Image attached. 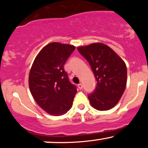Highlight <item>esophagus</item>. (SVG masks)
<instances>
[{
    "instance_id": "1",
    "label": "esophagus",
    "mask_w": 148,
    "mask_h": 148,
    "mask_svg": "<svg viewBox=\"0 0 148 148\" xmlns=\"http://www.w3.org/2000/svg\"><path fill=\"white\" fill-rule=\"evenodd\" d=\"M78 88H79L80 90H81V89H82V88H83V85L81 84H78Z\"/></svg>"
}]
</instances>
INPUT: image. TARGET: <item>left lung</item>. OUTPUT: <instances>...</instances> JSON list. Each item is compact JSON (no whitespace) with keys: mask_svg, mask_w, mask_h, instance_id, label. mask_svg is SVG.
I'll list each match as a JSON object with an SVG mask.
<instances>
[{"mask_svg":"<svg viewBox=\"0 0 148 148\" xmlns=\"http://www.w3.org/2000/svg\"><path fill=\"white\" fill-rule=\"evenodd\" d=\"M77 49L88 61L96 78L95 90L88 96L91 106L98 111L113 108L126 88L125 62L108 46L99 42L79 47Z\"/></svg>","mask_w":148,"mask_h":148,"instance_id":"obj_1","label":"left lung"}]
</instances>
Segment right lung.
<instances>
[{"label": "right lung", "mask_w": 148, "mask_h": 148, "mask_svg": "<svg viewBox=\"0 0 148 148\" xmlns=\"http://www.w3.org/2000/svg\"><path fill=\"white\" fill-rule=\"evenodd\" d=\"M76 47L51 42L37 54L30 68V92L44 111L54 116L64 115L72 108L76 88L69 82L64 64Z\"/></svg>", "instance_id": "right-lung-1"}]
</instances>
